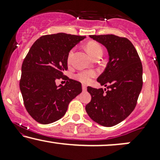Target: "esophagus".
Wrapping results in <instances>:
<instances>
[{"instance_id":"34e87169","label":"esophagus","mask_w":160,"mask_h":160,"mask_svg":"<svg viewBox=\"0 0 160 160\" xmlns=\"http://www.w3.org/2000/svg\"><path fill=\"white\" fill-rule=\"evenodd\" d=\"M82 90H83V91H86V86L85 85V84H82Z\"/></svg>"}]
</instances>
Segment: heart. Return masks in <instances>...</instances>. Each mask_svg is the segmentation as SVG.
<instances>
[{
    "mask_svg": "<svg viewBox=\"0 0 160 160\" xmlns=\"http://www.w3.org/2000/svg\"><path fill=\"white\" fill-rule=\"evenodd\" d=\"M86 49L88 53L93 58L98 56H102V53H103V49H102V46L99 44L98 42H88L86 45ZM74 52V49H72L68 52V63H71V60H72ZM95 76H96V72L95 71H82L75 75V78H76L77 80H80V82H83V83H88V82L91 81V79Z\"/></svg>",
    "mask_w": 160,
    "mask_h": 160,
    "instance_id": "heart-1",
    "label": "heart"
}]
</instances>
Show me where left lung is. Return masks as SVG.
I'll return each mask as SVG.
<instances>
[{
    "label": "left lung",
    "mask_w": 160,
    "mask_h": 160,
    "mask_svg": "<svg viewBox=\"0 0 160 160\" xmlns=\"http://www.w3.org/2000/svg\"><path fill=\"white\" fill-rule=\"evenodd\" d=\"M104 45L109 55L105 70L97 79L102 86H88L92 99L86 111L97 123L111 127L120 123L133 111L143 86V68L140 57L132 42L113 34L89 35Z\"/></svg>",
    "instance_id": "left-lung-1"
}]
</instances>
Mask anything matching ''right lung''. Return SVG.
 I'll return each instance as SVG.
<instances>
[{"instance_id":"add662e5","label":"right lung","mask_w":160,"mask_h":160,"mask_svg":"<svg viewBox=\"0 0 160 160\" xmlns=\"http://www.w3.org/2000/svg\"><path fill=\"white\" fill-rule=\"evenodd\" d=\"M85 36L65 33L40 37L32 46L22 65L19 87L28 113L38 122L49 124L65 114L71 101L82 92V85L69 79L68 55ZM67 80L57 87L55 80Z\"/></svg>"}]
</instances>
